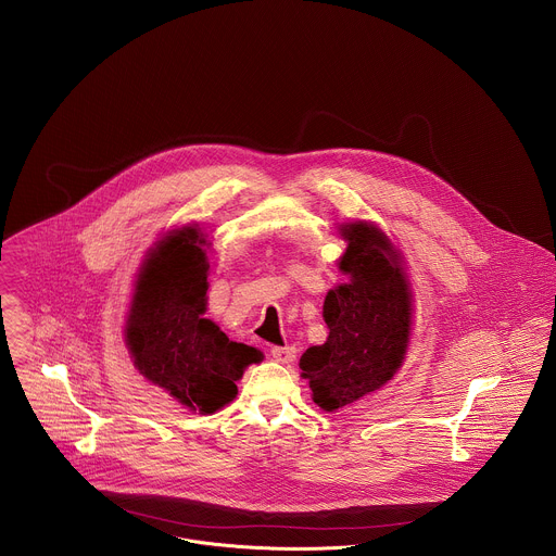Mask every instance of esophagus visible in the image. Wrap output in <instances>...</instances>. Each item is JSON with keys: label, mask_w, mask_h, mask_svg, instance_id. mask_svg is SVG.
I'll return each mask as SVG.
<instances>
[{"label": "esophagus", "mask_w": 556, "mask_h": 556, "mask_svg": "<svg viewBox=\"0 0 556 556\" xmlns=\"http://www.w3.org/2000/svg\"><path fill=\"white\" fill-rule=\"evenodd\" d=\"M271 357L280 364H291L295 359V346H271Z\"/></svg>", "instance_id": "obj_1"}]
</instances>
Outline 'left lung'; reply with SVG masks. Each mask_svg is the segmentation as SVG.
I'll return each mask as SVG.
<instances>
[{
	"mask_svg": "<svg viewBox=\"0 0 556 556\" xmlns=\"http://www.w3.org/2000/svg\"><path fill=\"white\" fill-rule=\"evenodd\" d=\"M340 236L346 248L336 265L346 280L323 304L329 336L300 359L313 400L327 413L394 379L413 325V291L392 239L366 220L340 225Z\"/></svg>",
	"mask_w": 556,
	"mask_h": 556,
	"instance_id": "8db88e82",
	"label": "left lung"
}]
</instances>
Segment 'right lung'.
<instances>
[{"mask_svg":"<svg viewBox=\"0 0 556 556\" xmlns=\"http://www.w3.org/2000/svg\"><path fill=\"white\" fill-rule=\"evenodd\" d=\"M210 245L199 225L166 231L139 267L124 327L137 370L201 415L233 402L243 370L263 359L205 318Z\"/></svg>","mask_w":556,"mask_h":556,"instance_id":"obj_1","label":"right lung"}]
</instances>
